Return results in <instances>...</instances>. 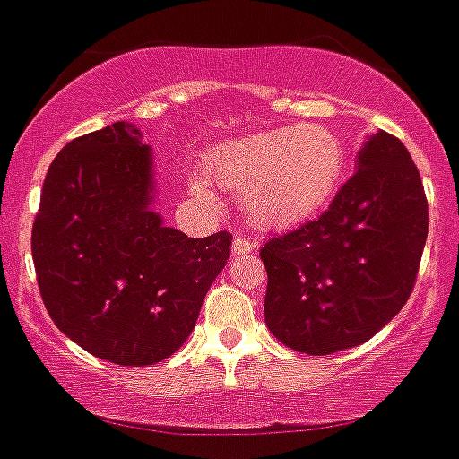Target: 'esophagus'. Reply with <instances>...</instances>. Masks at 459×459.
<instances>
[{
    "instance_id": "obj_1",
    "label": "esophagus",
    "mask_w": 459,
    "mask_h": 459,
    "mask_svg": "<svg viewBox=\"0 0 459 459\" xmlns=\"http://www.w3.org/2000/svg\"><path fill=\"white\" fill-rule=\"evenodd\" d=\"M256 249V242L249 240V238H235L233 247H230V252L235 256H245V254H252Z\"/></svg>"
}]
</instances>
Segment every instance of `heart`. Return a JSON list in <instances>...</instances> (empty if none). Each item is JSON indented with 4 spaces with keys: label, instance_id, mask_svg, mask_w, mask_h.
Returning <instances> with one entry per match:
<instances>
[{
    "label": "heart",
    "instance_id": "obj_1",
    "mask_svg": "<svg viewBox=\"0 0 459 459\" xmlns=\"http://www.w3.org/2000/svg\"><path fill=\"white\" fill-rule=\"evenodd\" d=\"M346 169V150L334 131L318 125H289L217 147L205 163L210 182L245 196L261 226L286 229L328 205ZM194 191L210 198L203 180Z\"/></svg>",
    "mask_w": 459,
    "mask_h": 459
}]
</instances>
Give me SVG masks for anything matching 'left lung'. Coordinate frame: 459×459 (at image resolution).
Instances as JSON below:
<instances>
[{
	"label": "left lung",
	"mask_w": 459,
	"mask_h": 459,
	"mask_svg": "<svg viewBox=\"0 0 459 459\" xmlns=\"http://www.w3.org/2000/svg\"><path fill=\"white\" fill-rule=\"evenodd\" d=\"M425 240L420 173L404 143L378 131L321 217L261 247L270 333L309 356L365 344L411 296Z\"/></svg>",
	"instance_id": "obj_1"
}]
</instances>
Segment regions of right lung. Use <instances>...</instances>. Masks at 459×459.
I'll use <instances>...</instances> for the list:
<instances>
[{
    "instance_id": "obj_1",
    "label": "right lung",
    "mask_w": 459,
    "mask_h": 459,
    "mask_svg": "<svg viewBox=\"0 0 459 459\" xmlns=\"http://www.w3.org/2000/svg\"><path fill=\"white\" fill-rule=\"evenodd\" d=\"M152 152L115 122L55 157L31 229L43 305L69 340L115 365L173 356L224 270L233 235L189 238L152 207Z\"/></svg>"
}]
</instances>
